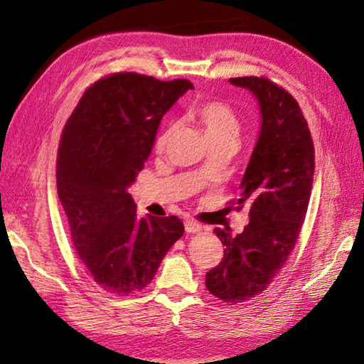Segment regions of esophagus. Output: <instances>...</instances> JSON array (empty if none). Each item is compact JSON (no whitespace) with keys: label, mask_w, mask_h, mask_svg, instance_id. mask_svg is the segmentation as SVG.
I'll use <instances>...</instances> for the list:
<instances>
[{"label":"esophagus","mask_w":364,"mask_h":364,"mask_svg":"<svg viewBox=\"0 0 364 364\" xmlns=\"http://www.w3.org/2000/svg\"><path fill=\"white\" fill-rule=\"evenodd\" d=\"M185 230L188 234H199L202 230V226L196 222V220H185Z\"/></svg>","instance_id":"1"}]
</instances>
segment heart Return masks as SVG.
I'll return each instance as SVG.
<instances>
[{"mask_svg": "<svg viewBox=\"0 0 364 364\" xmlns=\"http://www.w3.org/2000/svg\"><path fill=\"white\" fill-rule=\"evenodd\" d=\"M197 119L200 121L205 136L208 141L218 139H234L240 135V123L234 111L222 102H206L202 103L196 111ZM173 129L164 130L156 139V149L162 150L167 144Z\"/></svg>", "mask_w": 364, "mask_h": 364, "instance_id": "1", "label": "heart"}]
</instances>
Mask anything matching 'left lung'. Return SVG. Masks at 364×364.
Returning a JSON list of instances; mask_svg holds the SVG:
<instances>
[{"label": "left lung", "mask_w": 364, "mask_h": 364, "mask_svg": "<svg viewBox=\"0 0 364 364\" xmlns=\"http://www.w3.org/2000/svg\"><path fill=\"white\" fill-rule=\"evenodd\" d=\"M229 83L250 91L261 126L240 185L238 208L249 206L241 234L215 228L226 246L222 262L206 273V289L228 304L245 302L266 290L289 259L310 202L314 149L299 105L262 77H235Z\"/></svg>", "instance_id": "8db88e82"}]
</instances>
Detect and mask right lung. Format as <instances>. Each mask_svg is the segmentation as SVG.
<instances>
[{"mask_svg": "<svg viewBox=\"0 0 364 364\" xmlns=\"http://www.w3.org/2000/svg\"><path fill=\"white\" fill-rule=\"evenodd\" d=\"M188 90L194 87L183 79L112 74L83 94L63 127L58 194L77 255L109 293L147 287L183 235L174 215L139 218L129 188L150 156L162 117Z\"/></svg>", "mask_w": 364, "mask_h": 364, "instance_id": "add662e5", "label": "right lung"}]
</instances>
